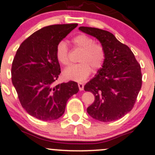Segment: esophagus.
I'll return each instance as SVG.
<instances>
[{"label":"esophagus","instance_id":"esophagus-1","mask_svg":"<svg viewBox=\"0 0 155 155\" xmlns=\"http://www.w3.org/2000/svg\"><path fill=\"white\" fill-rule=\"evenodd\" d=\"M78 87H79V89L81 91L84 90V84L83 83H78Z\"/></svg>","mask_w":155,"mask_h":155}]
</instances>
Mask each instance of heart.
I'll return each mask as SVG.
<instances>
[{
    "label": "heart",
    "instance_id": "heart-1",
    "mask_svg": "<svg viewBox=\"0 0 155 155\" xmlns=\"http://www.w3.org/2000/svg\"><path fill=\"white\" fill-rule=\"evenodd\" d=\"M72 43L76 48L81 49L78 61L79 63L69 66L63 71V76L68 80L74 81H84L90 74L91 70L96 71L102 68L105 61V51L103 46L95 43L90 36L80 34L72 39ZM56 57L63 66L70 63L69 51L64 41H60L56 47Z\"/></svg>",
    "mask_w": 155,
    "mask_h": 155
}]
</instances>
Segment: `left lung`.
I'll return each instance as SVG.
<instances>
[{
  "label": "left lung",
  "mask_w": 155,
  "mask_h": 155,
  "mask_svg": "<svg viewBox=\"0 0 155 155\" xmlns=\"http://www.w3.org/2000/svg\"><path fill=\"white\" fill-rule=\"evenodd\" d=\"M79 30L98 39L106 54L104 66L84 86V90L95 96L87 113L102 122L121 119L133 109L141 89L140 65L128 46L113 33L88 27H80Z\"/></svg>",
  "instance_id": "1"
}]
</instances>
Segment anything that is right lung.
I'll list each match as a JSON object with an SVG mask.
<instances>
[{
  "label": "right lung",
  "mask_w": 155,
  "mask_h": 155,
  "mask_svg": "<svg viewBox=\"0 0 155 155\" xmlns=\"http://www.w3.org/2000/svg\"><path fill=\"white\" fill-rule=\"evenodd\" d=\"M78 24L45 27L19 46L12 64V82L22 107L30 116L43 121L60 118L67 101L79 91L74 81L57 84L60 66L56 47Z\"/></svg>",
  "instance_id": "right-lung-1"
}]
</instances>
